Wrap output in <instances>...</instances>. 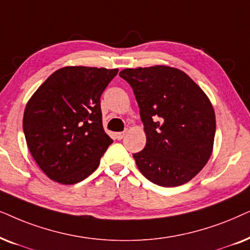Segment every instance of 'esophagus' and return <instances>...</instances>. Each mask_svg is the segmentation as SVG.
Listing matches in <instances>:
<instances>
[{
	"label": "esophagus",
	"mask_w": 250,
	"mask_h": 250,
	"mask_svg": "<svg viewBox=\"0 0 250 250\" xmlns=\"http://www.w3.org/2000/svg\"><path fill=\"white\" fill-rule=\"evenodd\" d=\"M125 131H122V132H116L115 134V138L118 139V141H121V139L125 137Z\"/></svg>",
	"instance_id": "obj_1"
}]
</instances>
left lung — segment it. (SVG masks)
Returning a JSON list of instances; mask_svg holds the SVG:
<instances>
[{"mask_svg": "<svg viewBox=\"0 0 250 250\" xmlns=\"http://www.w3.org/2000/svg\"><path fill=\"white\" fill-rule=\"evenodd\" d=\"M119 75L134 90L144 123L146 145L134 154L139 170L165 188L191 181L212 152L210 101L188 74L169 66L127 68Z\"/></svg>", "mask_w": 250, "mask_h": 250, "instance_id": "obj_1", "label": "left lung"}]
</instances>
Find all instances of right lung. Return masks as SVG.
<instances>
[{
    "instance_id": "1",
    "label": "right lung",
    "mask_w": 250,
    "mask_h": 250,
    "mask_svg": "<svg viewBox=\"0 0 250 250\" xmlns=\"http://www.w3.org/2000/svg\"><path fill=\"white\" fill-rule=\"evenodd\" d=\"M118 69L67 66L52 73L26 105L29 152L52 181L75 184L91 175L113 141L103 128L101 96Z\"/></svg>"
}]
</instances>
